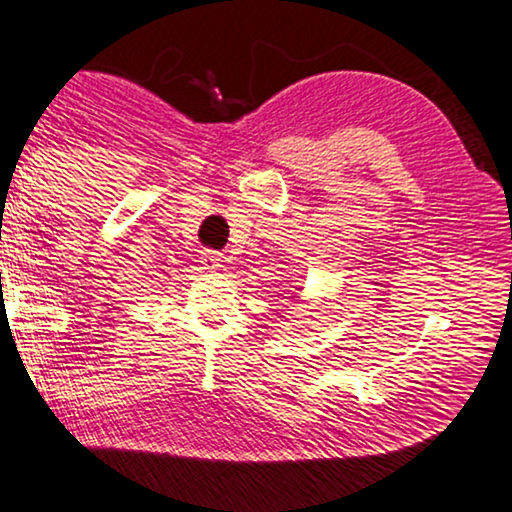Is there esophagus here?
Instances as JSON below:
<instances>
[{"instance_id":"1","label":"esophagus","mask_w":512,"mask_h":512,"mask_svg":"<svg viewBox=\"0 0 512 512\" xmlns=\"http://www.w3.org/2000/svg\"><path fill=\"white\" fill-rule=\"evenodd\" d=\"M204 263L211 267V270H220V267H224V256L220 254V251L208 249L204 254Z\"/></svg>"}]
</instances>
